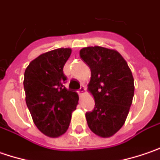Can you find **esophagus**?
Returning a JSON list of instances; mask_svg holds the SVG:
<instances>
[{
	"mask_svg": "<svg viewBox=\"0 0 160 160\" xmlns=\"http://www.w3.org/2000/svg\"><path fill=\"white\" fill-rule=\"evenodd\" d=\"M84 92H85V88H84L83 87L80 88V89H79V91H78V93H79V95H80V97H81V96H83Z\"/></svg>",
	"mask_w": 160,
	"mask_h": 160,
	"instance_id": "esophagus-1",
	"label": "esophagus"
}]
</instances>
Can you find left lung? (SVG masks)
I'll return each mask as SVG.
<instances>
[{
    "mask_svg": "<svg viewBox=\"0 0 160 160\" xmlns=\"http://www.w3.org/2000/svg\"><path fill=\"white\" fill-rule=\"evenodd\" d=\"M80 56L91 71L88 90L95 108L86 113L88 125L95 134L110 137L123 125L134 95V83L126 61L115 50L88 46Z\"/></svg>",
    "mask_w": 160,
    "mask_h": 160,
    "instance_id": "8db88e82",
    "label": "left lung"
}]
</instances>
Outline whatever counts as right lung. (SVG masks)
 I'll return each instance as SVG.
<instances>
[{"instance_id": "1", "label": "right lung", "mask_w": 160, "mask_h": 160, "mask_svg": "<svg viewBox=\"0 0 160 160\" xmlns=\"http://www.w3.org/2000/svg\"><path fill=\"white\" fill-rule=\"evenodd\" d=\"M72 53L70 48H58L39 55L24 74L26 103L34 123L45 135L59 137L69 128L72 113L79 96L63 84V66Z\"/></svg>"}]
</instances>
